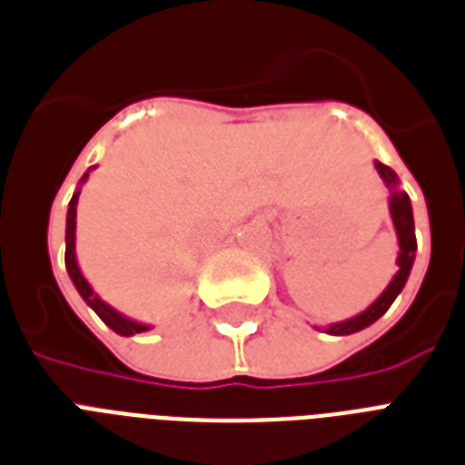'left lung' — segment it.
Here are the masks:
<instances>
[{
    "instance_id": "1",
    "label": "left lung",
    "mask_w": 465,
    "mask_h": 465,
    "mask_svg": "<svg viewBox=\"0 0 465 465\" xmlns=\"http://www.w3.org/2000/svg\"><path fill=\"white\" fill-rule=\"evenodd\" d=\"M374 166L376 171H379V175H381L383 185L389 188V212L398 236V272L393 275L389 287L376 297L374 304H369L361 313L347 318V321L323 325V328H318L316 325V331H323L328 332V335H352V332L364 331V328H369L371 323H376V321L389 311V306L396 302L398 294L403 292L405 282H408V277H411L412 262H415L418 241H415V222H412L411 197H408L405 190H401V183H398V175L393 168H389L386 163H381V161H374Z\"/></svg>"
}]
</instances>
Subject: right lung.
<instances>
[{"instance_id":"obj_1","label":"right lung","mask_w":465,"mask_h":465,"mask_svg":"<svg viewBox=\"0 0 465 465\" xmlns=\"http://www.w3.org/2000/svg\"><path fill=\"white\" fill-rule=\"evenodd\" d=\"M89 171L82 175L79 188L74 190V195H72V200H69L67 232H64V243H67V248H64V265H67V272H69V277H72V282H74L76 292L82 294V299L91 306V309L96 311L98 318H101V321H104V323L108 325L111 331H115L118 335H125V338H130V335H137V332L152 331V325L140 323V321H134V318H127L125 313H120L118 309H113L111 304H105L104 299L98 297L96 292H94V287L89 284V280L82 275V268H79V262H76V251H74V246H76V204H79V193H82V185L86 183V178H89Z\"/></svg>"}]
</instances>
